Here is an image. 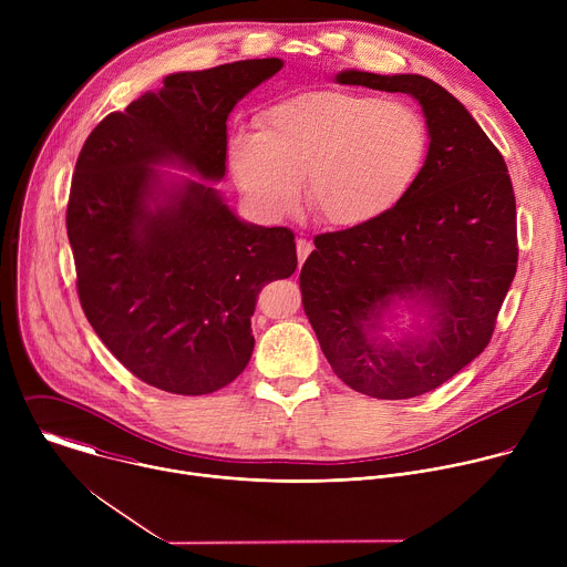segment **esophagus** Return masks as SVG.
I'll return each mask as SVG.
<instances>
[{
    "mask_svg": "<svg viewBox=\"0 0 567 567\" xmlns=\"http://www.w3.org/2000/svg\"><path fill=\"white\" fill-rule=\"evenodd\" d=\"M296 251H298V269H300V265L307 260V256L311 254V245H309V241L307 239H298L296 241Z\"/></svg>",
    "mask_w": 567,
    "mask_h": 567,
    "instance_id": "esophagus-1",
    "label": "esophagus"
}]
</instances>
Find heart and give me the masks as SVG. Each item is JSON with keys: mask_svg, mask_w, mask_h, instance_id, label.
Returning <instances> with one entry per match:
<instances>
[{"mask_svg": "<svg viewBox=\"0 0 567 567\" xmlns=\"http://www.w3.org/2000/svg\"><path fill=\"white\" fill-rule=\"evenodd\" d=\"M429 154L422 114L399 101L318 90L271 105L258 132L228 143V168L249 206L287 215L302 188L330 226L363 228L413 190Z\"/></svg>", "mask_w": 567, "mask_h": 567, "instance_id": "b5f03b06", "label": "heart"}]
</instances>
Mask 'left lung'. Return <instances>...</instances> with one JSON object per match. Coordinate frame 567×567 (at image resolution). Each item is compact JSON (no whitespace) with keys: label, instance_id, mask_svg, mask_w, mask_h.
Masks as SVG:
<instances>
[{"label":"left lung","instance_id":"8db88e82","mask_svg":"<svg viewBox=\"0 0 567 567\" xmlns=\"http://www.w3.org/2000/svg\"><path fill=\"white\" fill-rule=\"evenodd\" d=\"M334 80L413 96L429 154L383 219L313 237L302 307L343 383L374 399H411L487 348L518 262L516 197L503 154L435 80L359 69ZM406 312L410 328L399 331Z\"/></svg>","mask_w":567,"mask_h":567}]
</instances>
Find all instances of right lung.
<instances>
[{"mask_svg":"<svg viewBox=\"0 0 567 567\" xmlns=\"http://www.w3.org/2000/svg\"><path fill=\"white\" fill-rule=\"evenodd\" d=\"M282 66L171 73L105 116L75 161L66 235L80 305L107 350L158 390L208 394L241 374L260 289L296 271L293 233L239 219L213 186L226 177L233 107Z\"/></svg>","mask_w":567,"mask_h":567,"instance_id":"obj_1","label":"right lung"}]
</instances>
